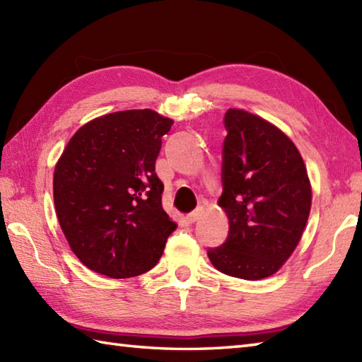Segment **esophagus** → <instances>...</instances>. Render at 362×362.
<instances>
[{"label":"esophagus","instance_id":"obj_1","mask_svg":"<svg viewBox=\"0 0 362 362\" xmlns=\"http://www.w3.org/2000/svg\"><path fill=\"white\" fill-rule=\"evenodd\" d=\"M204 214V209L201 206V209H196L194 211H191L188 216H187V219L189 221V222H196V221H199L201 219V216Z\"/></svg>","mask_w":362,"mask_h":362}]
</instances>
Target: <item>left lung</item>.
<instances>
[{
	"mask_svg": "<svg viewBox=\"0 0 362 362\" xmlns=\"http://www.w3.org/2000/svg\"><path fill=\"white\" fill-rule=\"evenodd\" d=\"M219 206L227 241L209 250L219 272L243 280L274 275L296 250L311 211V183L291 138L243 109L226 113Z\"/></svg>",
	"mask_w": 362,
	"mask_h": 362,
	"instance_id": "obj_1",
	"label": "left lung"
}]
</instances>
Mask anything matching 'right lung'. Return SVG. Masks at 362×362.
I'll return each mask as SVG.
<instances>
[{
    "instance_id": "1",
    "label": "right lung",
    "mask_w": 362,
    "mask_h": 362,
    "mask_svg": "<svg viewBox=\"0 0 362 362\" xmlns=\"http://www.w3.org/2000/svg\"><path fill=\"white\" fill-rule=\"evenodd\" d=\"M173 119L151 109L103 115L83 124L54 168L60 228L90 271L130 279L148 272L177 228L156 174Z\"/></svg>"
}]
</instances>
